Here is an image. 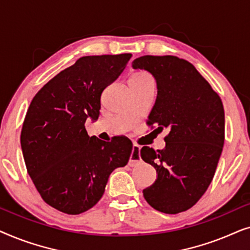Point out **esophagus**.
Here are the masks:
<instances>
[{
  "label": "esophagus",
  "instance_id": "obj_1",
  "mask_svg": "<svg viewBox=\"0 0 250 250\" xmlns=\"http://www.w3.org/2000/svg\"><path fill=\"white\" fill-rule=\"evenodd\" d=\"M140 162H141V156H140V146L138 145H133L128 165L129 166H134Z\"/></svg>",
  "mask_w": 250,
  "mask_h": 250
}]
</instances>
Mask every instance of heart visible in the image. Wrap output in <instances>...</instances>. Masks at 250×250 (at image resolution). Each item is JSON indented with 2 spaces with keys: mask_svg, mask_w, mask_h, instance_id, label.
I'll list each match as a JSON object with an SVG mask.
<instances>
[{
  "mask_svg": "<svg viewBox=\"0 0 250 250\" xmlns=\"http://www.w3.org/2000/svg\"><path fill=\"white\" fill-rule=\"evenodd\" d=\"M149 78L150 77L148 76V75H146L143 73H139V74H135L129 81H142V80H149Z\"/></svg>",
  "mask_w": 250,
  "mask_h": 250,
  "instance_id": "1",
  "label": "heart"
}]
</instances>
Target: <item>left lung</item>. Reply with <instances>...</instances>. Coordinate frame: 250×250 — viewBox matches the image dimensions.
Wrapping results in <instances>:
<instances>
[{"mask_svg": "<svg viewBox=\"0 0 250 250\" xmlns=\"http://www.w3.org/2000/svg\"><path fill=\"white\" fill-rule=\"evenodd\" d=\"M133 69L155 78L157 98L148 117L156 129H168L166 146L141 149V158L155 167L157 179L143 190L150 206L177 214L193 206L213 180L224 145L221 98L192 63L174 56H143Z\"/></svg>", "mask_w": 250, "mask_h": 250, "instance_id": "8db88e82", "label": "left lung"}]
</instances>
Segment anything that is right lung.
Instances as JSON below:
<instances>
[{
	"label": "right lung",
	"instance_id": "right-lung-1",
	"mask_svg": "<svg viewBox=\"0 0 250 250\" xmlns=\"http://www.w3.org/2000/svg\"><path fill=\"white\" fill-rule=\"evenodd\" d=\"M131 53L82 57L47 82L30 102L22 125L21 150L29 176L51 207L69 215L101 199L109 175L127 164L132 142L88 136L87 118L97 121L100 99L117 80Z\"/></svg>",
	"mask_w": 250,
	"mask_h": 250
}]
</instances>
